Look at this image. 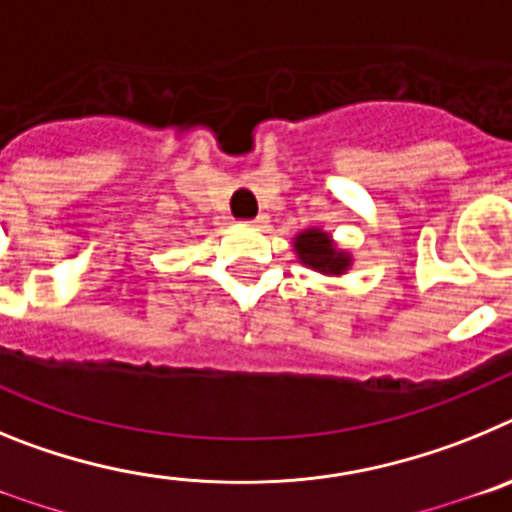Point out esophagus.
Returning <instances> with one entry per match:
<instances>
[{
  "instance_id": "obj_1",
  "label": "esophagus",
  "mask_w": 512,
  "mask_h": 512,
  "mask_svg": "<svg viewBox=\"0 0 512 512\" xmlns=\"http://www.w3.org/2000/svg\"><path fill=\"white\" fill-rule=\"evenodd\" d=\"M248 223H251V225H259V228H261V225L266 223V215H264V212H261V215H256V217H253V220H248Z\"/></svg>"
}]
</instances>
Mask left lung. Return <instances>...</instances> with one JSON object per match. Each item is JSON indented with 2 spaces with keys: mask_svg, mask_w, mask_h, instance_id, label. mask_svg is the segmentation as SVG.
<instances>
[{
  "mask_svg": "<svg viewBox=\"0 0 512 512\" xmlns=\"http://www.w3.org/2000/svg\"><path fill=\"white\" fill-rule=\"evenodd\" d=\"M295 248L302 264L323 271V274H343V269L348 266L346 253L330 246V238L320 230H305L302 235H297Z\"/></svg>",
  "mask_w": 512,
  "mask_h": 512,
  "instance_id": "1",
  "label": "left lung"
}]
</instances>
